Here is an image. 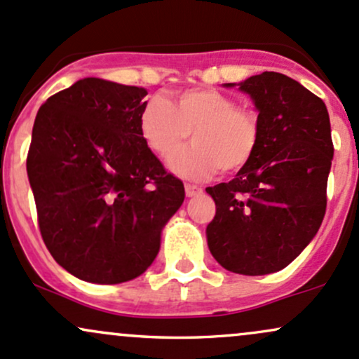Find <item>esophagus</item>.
<instances>
[{"label":"esophagus","instance_id":"esophagus-1","mask_svg":"<svg viewBox=\"0 0 359 359\" xmlns=\"http://www.w3.org/2000/svg\"><path fill=\"white\" fill-rule=\"evenodd\" d=\"M184 191H187V196H196V195H200L201 191H203V188L198 187V184L187 183V184H184Z\"/></svg>","mask_w":359,"mask_h":359}]
</instances>
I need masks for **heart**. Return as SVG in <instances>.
<instances>
[{
    "instance_id": "b5f03b06",
    "label": "heart",
    "mask_w": 359,
    "mask_h": 359,
    "mask_svg": "<svg viewBox=\"0 0 359 359\" xmlns=\"http://www.w3.org/2000/svg\"><path fill=\"white\" fill-rule=\"evenodd\" d=\"M146 146L168 158L188 140L193 146L172 156L169 166L190 180H203L222 171L236 172L256 154L261 140L259 118L252 110L237 107L232 96L210 88H191L169 102L152 96L139 116Z\"/></svg>"
}]
</instances>
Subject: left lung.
I'll return each mask as SVG.
<instances>
[{
    "instance_id": "1",
    "label": "left lung",
    "mask_w": 359,
    "mask_h": 359,
    "mask_svg": "<svg viewBox=\"0 0 359 359\" xmlns=\"http://www.w3.org/2000/svg\"><path fill=\"white\" fill-rule=\"evenodd\" d=\"M239 88L259 111L261 140L236 178L207 188L217 207L207 241L225 269L257 276L288 266L319 231L334 146L324 102L295 79L266 71Z\"/></svg>"
}]
</instances>
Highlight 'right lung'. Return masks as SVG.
Listing matches in <instances>:
<instances>
[{"instance_id":"1","label":"right lung","mask_w":359,"mask_h":359,"mask_svg":"<svg viewBox=\"0 0 359 359\" xmlns=\"http://www.w3.org/2000/svg\"><path fill=\"white\" fill-rule=\"evenodd\" d=\"M144 88L84 78L35 116L27 172L47 249L91 283L134 280L158 256L184 200L181 180L146 146Z\"/></svg>"}]
</instances>
